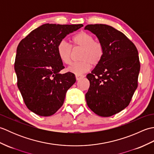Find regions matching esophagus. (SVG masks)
<instances>
[{
  "label": "esophagus",
  "mask_w": 154,
  "mask_h": 154,
  "mask_svg": "<svg viewBox=\"0 0 154 154\" xmlns=\"http://www.w3.org/2000/svg\"><path fill=\"white\" fill-rule=\"evenodd\" d=\"M84 75H75V77H76V80L77 81H79L81 79H83V78H84Z\"/></svg>",
  "instance_id": "34e87169"
}]
</instances>
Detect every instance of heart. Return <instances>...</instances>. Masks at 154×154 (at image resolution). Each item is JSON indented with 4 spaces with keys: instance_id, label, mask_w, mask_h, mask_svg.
Here are the masks:
<instances>
[{
    "instance_id": "heart-1",
    "label": "heart",
    "mask_w": 154,
    "mask_h": 154,
    "mask_svg": "<svg viewBox=\"0 0 154 154\" xmlns=\"http://www.w3.org/2000/svg\"><path fill=\"white\" fill-rule=\"evenodd\" d=\"M73 48H82L80 53V61L73 63L67 68V71L76 75H80L89 71L91 65H97L102 60L104 47L99 42L94 41L92 35L86 32H81L71 39ZM59 57L65 64L71 61L72 48L65 40L59 43L57 48Z\"/></svg>"
}]
</instances>
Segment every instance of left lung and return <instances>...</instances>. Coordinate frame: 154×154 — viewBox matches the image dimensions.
<instances>
[{
	"instance_id": "8db88e82",
	"label": "left lung",
	"mask_w": 154,
	"mask_h": 154,
	"mask_svg": "<svg viewBox=\"0 0 154 154\" xmlns=\"http://www.w3.org/2000/svg\"><path fill=\"white\" fill-rule=\"evenodd\" d=\"M85 30L95 34L104 47L102 60L87 75V104L97 115L111 116L128 106L138 87V52L125 35L110 26L89 24Z\"/></svg>"
}]
</instances>
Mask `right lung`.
Returning a JSON list of instances; mask_svg holds the SVG:
<instances>
[{
  "mask_svg": "<svg viewBox=\"0 0 154 154\" xmlns=\"http://www.w3.org/2000/svg\"><path fill=\"white\" fill-rule=\"evenodd\" d=\"M83 24H45L20 42L14 63L17 85L28 109L41 116L53 115L63 105L67 90L76 81L65 68L57 52L67 35Z\"/></svg>",
  "mask_w": 154,
  "mask_h": 154,
  "instance_id": "add662e5",
  "label": "right lung"
}]
</instances>
